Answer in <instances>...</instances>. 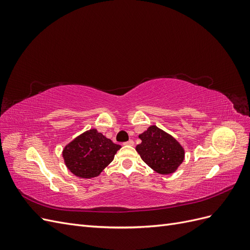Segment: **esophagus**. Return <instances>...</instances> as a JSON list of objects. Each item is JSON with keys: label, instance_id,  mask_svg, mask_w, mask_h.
<instances>
[{"label": "esophagus", "instance_id": "1", "mask_svg": "<svg viewBox=\"0 0 250 250\" xmlns=\"http://www.w3.org/2000/svg\"><path fill=\"white\" fill-rule=\"evenodd\" d=\"M133 144H134V142L132 141V140H129V141H127V142H125L123 145H126V146H133Z\"/></svg>", "mask_w": 250, "mask_h": 250}]
</instances>
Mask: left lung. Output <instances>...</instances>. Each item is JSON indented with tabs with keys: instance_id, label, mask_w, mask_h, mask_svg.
<instances>
[{
	"instance_id": "left-lung-1",
	"label": "left lung",
	"mask_w": 250,
	"mask_h": 250,
	"mask_svg": "<svg viewBox=\"0 0 250 250\" xmlns=\"http://www.w3.org/2000/svg\"><path fill=\"white\" fill-rule=\"evenodd\" d=\"M142 143L137 146L142 160L151 169L160 174L175 172L185 158V150L180 144L156 126H150L140 134Z\"/></svg>"
}]
</instances>
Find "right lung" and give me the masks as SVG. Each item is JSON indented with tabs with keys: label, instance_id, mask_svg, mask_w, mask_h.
<instances>
[{
	"label": "right lung",
	"instance_id": "right-lung-1",
	"mask_svg": "<svg viewBox=\"0 0 250 250\" xmlns=\"http://www.w3.org/2000/svg\"><path fill=\"white\" fill-rule=\"evenodd\" d=\"M120 148L97 129H90L67 144L62 155L65 166L74 175L92 178L107 167Z\"/></svg>",
	"mask_w": 250,
	"mask_h": 250
}]
</instances>
